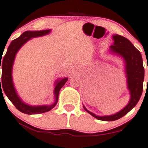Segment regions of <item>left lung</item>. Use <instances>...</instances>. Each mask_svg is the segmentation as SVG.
Segmentation results:
<instances>
[{"label":"left lung","mask_w":148,"mask_h":148,"mask_svg":"<svg viewBox=\"0 0 148 148\" xmlns=\"http://www.w3.org/2000/svg\"><path fill=\"white\" fill-rule=\"evenodd\" d=\"M114 43L110 47V51L121 56L125 62V71L127 77V87L131 94L129 103L122 110L108 116H98L89 112L83 106L84 110L95 118L102 121H114L120 119L134 108L140 99L143 89L144 71L143 59L140 52L127 38L119 35L112 36ZM148 69V68H147Z\"/></svg>","instance_id":"left-lung-1"}]
</instances>
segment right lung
Listing matches in <instances>:
<instances>
[{
  "label": "right lung",
  "mask_w": 148,
  "mask_h": 148,
  "mask_svg": "<svg viewBox=\"0 0 148 148\" xmlns=\"http://www.w3.org/2000/svg\"><path fill=\"white\" fill-rule=\"evenodd\" d=\"M50 31V29L38 31H25L19 38L12 41L8 48L7 52L5 54L4 57H3L2 61H1L2 56H0V69L1 68L2 69V76H1V78H0V92H2V90L4 91L5 94L8 96L10 101L12 103L13 105L15 106L16 108L23 113L28 114H40L52 110L58 102L59 91L68 80L67 77H65V78L58 79L56 81L54 91L55 101L54 103L49 106H31L25 103L18 96L15 88L14 87L12 76V70L13 63H14L16 53L30 39L32 38L40 37L44 35H47ZM1 62H2V64L1 63Z\"/></svg>",
  "instance_id": "1"
}]
</instances>
